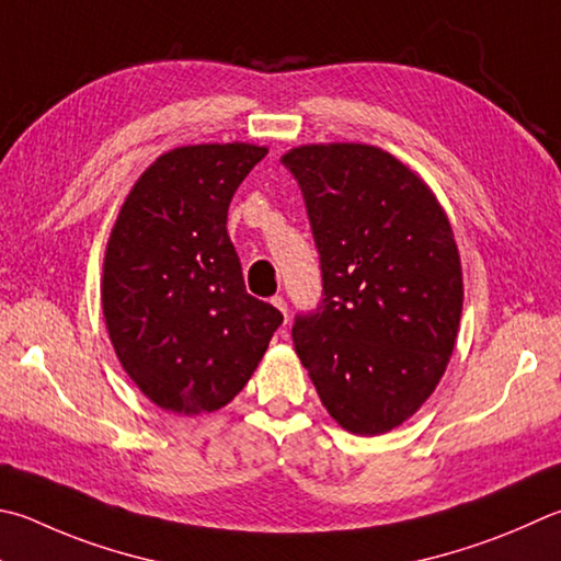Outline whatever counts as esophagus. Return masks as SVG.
I'll list each match as a JSON object with an SVG mask.
<instances>
[{
    "mask_svg": "<svg viewBox=\"0 0 561 561\" xmlns=\"http://www.w3.org/2000/svg\"><path fill=\"white\" fill-rule=\"evenodd\" d=\"M272 304H274V307H277L279 311H282V316H284V321H289V311H287V301H284L282 297H274L272 299Z\"/></svg>",
    "mask_w": 561,
    "mask_h": 561,
    "instance_id": "34e87169",
    "label": "esophagus"
}]
</instances>
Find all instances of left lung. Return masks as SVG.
Instances as JSON below:
<instances>
[{"instance_id": "1", "label": "left lung", "mask_w": 561, "mask_h": 561, "mask_svg": "<svg viewBox=\"0 0 561 561\" xmlns=\"http://www.w3.org/2000/svg\"><path fill=\"white\" fill-rule=\"evenodd\" d=\"M321 254L323 299L294 348L345 432L404 424L449 365L463 309L461 257L439 198L390 151L358 141L282 157Z\"/></svg>"}]
</instances>
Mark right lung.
<instances>
[{"label":"right lung","instance_id":"add662e5","mask_svg":"<svg viewBox=\"0 0 561 561\" xmlns=\"http://www.w3.org/2000/svg\"><path fill=\"white\" fill-rule=\"evenodd\" d=\"M267 147L188 145L145 169L112 226L100 299L117 360L167 412L208 414L252 378L284 316L250 297L232 193Z\"/></svg>","mask_w":561,"mask_h":561}]
</instances>
